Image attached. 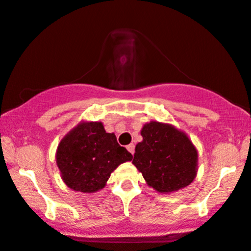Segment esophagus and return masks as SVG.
<instances>
[{
	"label": "esophagus",
	"instance_id": "1",
	"mask_svg": "<svg viewBox=\"0 0 251 251\" xmlns=\"http://www.w3.org/2000/svg\"><path fill=\"white\" fill-rule=\"evenodd\" d=\"M126 149H127V151H128V152H129V153H131V154H132V155H133V154H134V145H133V144H129V145H128V146H127V147H126Z\"/></svg>",
	"mask_w": 251,
	"mask_h": 251
}]
</instances>
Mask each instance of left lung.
I'll return each instance as SVG.
<instances>
[{
  "mask_svg": "<svg viewBox=\"0 0 251 251\" xmlns=\"http://www.w3.org/2000/svg\"><path fill=\"white\" fill-rule=\"evenodd\" d=\"M132 164L147 185L160 193L191 185L198 172V151L186 133L170 124L151 122L141 129Z\"/></svg>",
  "mask_w": 251,
  "mask_h": 251,
  "instance_id": "8db88e82",
  "label": "left lung"
}]
</instances>
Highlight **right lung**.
<instances>
[{
    "instance_id": "1",
    "label": "right lung",
    "mask_w": 251,
    "mask_h": 251,
    "mask_svg": "<svg viewBox=\"0 0 251 251\" xmlns=\"http://www.w3.org/2000/svg\"><path fill=\"white\" fill-rule=\"evenodd\" d=\"M125 147L114 133H106L101 123L83 122L60 140L56 162L69 188L95 193L104 188L108 177L120 164L131 161Z\"/></svg>"
}]
</instances>
